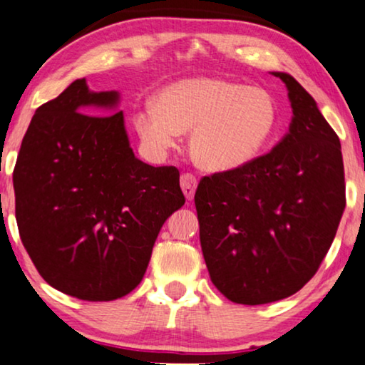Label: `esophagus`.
Wrapping results in <instances>:
<instances>
[{"label": "esophagus", "instance_id": "esophagus-1", "mask_svg": "<svg viewBox=\"0 0 365 365\" xmlns=\"http://www.w3.org/2000/svg\"><path fill=\"white\" fill-rule=\"evenodd\" d=\"M197 177L192 173H183L182 178H180V187H182L183 193H185L187 200H192L193 195H195V190H197Z\"/></svg>", "mask_w": 365, "mask_h": 365}]
</instances>
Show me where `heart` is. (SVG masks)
Listing matches in <instances>:
<instances>
[{
	"mask_svg": "<svg viewBox=\"0 0 365 365\" xmlns=\"http://www.w3.org/2000/svg\"><path fill=\"white\" fill-rule=\"evenodd\" d=\"M270 91L222 78H188L160 91L133 116L145 148L163 155L190 132V153L208 172H232L260 158L277 128Z\"/></svg>",
	"mask_w": 365,
	"mask_h": 365,
	"instance_id": "heart-1",
	"label": "heart"
}]
</instances>
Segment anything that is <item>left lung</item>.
Listing matches in <instances>:
<instances>
[{
  "label": "left lung",
  "mask_w": 365,
  "mask_h": 365,
  "mask_svg": "<svg viewBox=\"0 0 365 365\" xmlns=\"http://www.w3.org/2000/svg\"><path fill=\"white\" fill-rule=\"evenodd\" d=\"M289 133L254 163L203 177L195 192L200 245L213 285L228 300L290 297L322 264L346 208L341 142L289 73Z\"/></svg>",
  "instance_id": "left-lung-1"
}]
</instances>
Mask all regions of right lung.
Returning <instances> with one entry per match:
<instances>
[{
    "label": "right lung",
    "mask_w": 365,
    "mask_h": 365,
    "mask_svg": "<svg viewBox=\"0 0 365 365\" xmlns=\"http://www.w3.org/2000/svg\"><path fill=\"white\" fill-rule=\"evenodd\" d=\"M118 91L75 80L33 115L13 172L16 222L36 270L106 302L142 282L158 232L185 203L175 167L135 157Z\"/></svg>",
    "instance_id": "1"
}]
</instances>
